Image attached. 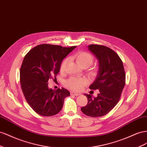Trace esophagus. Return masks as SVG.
Wrapping results in <instances>:
<instances>
[{
  "label": "esophagus",
  "mask_w": 147,
  "mask_h": 147,
  "mask_svg": "<svg viewBox=\"0 0 147 147\" xmlns=\"http://www.w3.org/2000/svg\"><path fill=\"white\" fill-rule=\"evenodd\" d=\"M70 94L71 95H75V96H78L79 95H80V94L77 93V92H71Z\"/></svg>",
  "instance_id": "esophagus-1"
}]
</instances>
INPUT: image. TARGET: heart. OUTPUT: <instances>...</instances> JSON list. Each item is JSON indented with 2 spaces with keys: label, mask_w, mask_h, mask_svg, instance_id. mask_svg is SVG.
Returning a JSON list of instances; mask_svg holds the SVG:
<instances>
[{
  "label": "heart",
  "mask_w": 147,
  "mask_h": 147,
  "mask_svg": "<svg viewBox=\"0 0 147 147\" xmlns=\"http://www.w3.org/2000/svg\"><path fill=\"white\" fill-rule=\"evenodd\" d=\"M71 58L76 60L77 63L83 68H86L89 67L94 61V57L91 54L87 52H78L71 56ZM68 60H63L60 66L61 72H64ZM95 68H92L89 70V73L93 75L95 73ZM65 86L69 89L74 90H79L87 84V81L85 79L81 78H70L65 81Z\"/></svg>",
  "instance_id": "obj_1"
}]
</instances>
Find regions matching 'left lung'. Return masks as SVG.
Listing matches in <instances>:
<instances>
[{
  "label": "left lung",
  "mask_w": 147,
  "mask_h": 147,
  "mask_svg": "<svg viewBox=\"0 0 147 147\" xmlns=\"http://www.w3.org/2000/svg\"><path fill=\"white\" fill-rule=\"evenodd\" d=\"M90 51L98 60V71L90 89H98L97 97L84 94L88 99L87 105L81 108L84 114L90 117L107 115L118 103L125 83L123 61L115 51L106 46L91 44Z\"/></svg>",
  "instance_id": "obj_1"
}]
</instances>
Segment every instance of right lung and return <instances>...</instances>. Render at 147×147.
Segmentation results:
<instances>
[{"label": "right lung", "mask_w": 147, "mask_h": 147, "mask_svg": "<svg viewBox=\"0 0 147 147\" xmlns=\"http://www.w3.org/2000/svg\"><path fill=\"white\" fill-rule=\"evenodd\" d=\"M76 47L41 44L29 50L20 68L21 87L26 102L37 114L50 116L59 113L70 95L64 88L49 89L48 81L59 73L63 60Z\"/></svg>", "instance_id": "right-lung-1"}]
</instances>
